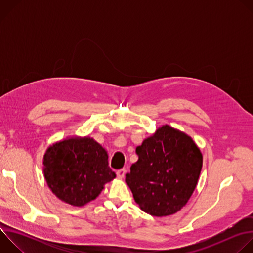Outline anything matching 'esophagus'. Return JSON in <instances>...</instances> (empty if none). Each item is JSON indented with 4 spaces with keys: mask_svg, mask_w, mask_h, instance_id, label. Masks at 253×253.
<instances>
[{
    "mask_svg": "<svg viewBox=\"0 0 253 253\" xmlns=\"http://www.w3.org/2000/svg\"><path fill=\"white\" fill-rule=\"evenodd\" d=\"M116 174H117V177H118L119 179H123L124 176H125V174H126V170H125V169H120V170H118V171L116 172Z\"/></svg>",
    "mask_w": 253,
    "mask_h": 253,
    "instance_id": "esophagus-1",
    "label": "esophagus"
}]
</instances>
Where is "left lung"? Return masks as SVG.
Instances as JSON below:
<instances>
[{"instance_id": "left-lung-1", "label": "left lung", "mask_w": 253, "mask_h": 253, "mask_svg": "<svg viewBox=\"0 0 253 253\" xmlns=\"http://www.w3.org/2000/svg\"><path fill=\"white\" fill-rule=\"evenodd\" d=\"M125 181L139 207L162 217L181 210L198 183L203 156L186 133L162 125L136 148Z\"/></svg>"}]
</instances>
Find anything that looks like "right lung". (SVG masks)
Listing matches in <instances>:
<instances>
[{
    "label": "right lung",
    "instance_id": "obj_1",
    "mask_svg": "<svg viewBox=\"0 0 253 253\" xmlns=\"http://www.w3.org/2000/svg\"><path fill=\"white\" fill-rule=\"evenodd\" d=\"M48 187L61 201L81 207L96 199L116 177L108 153L89 136H72L50 145L43 158Z\"/></svg>",
    "mask_w": 253,
    "mask_h": 253
}]
</instances>
